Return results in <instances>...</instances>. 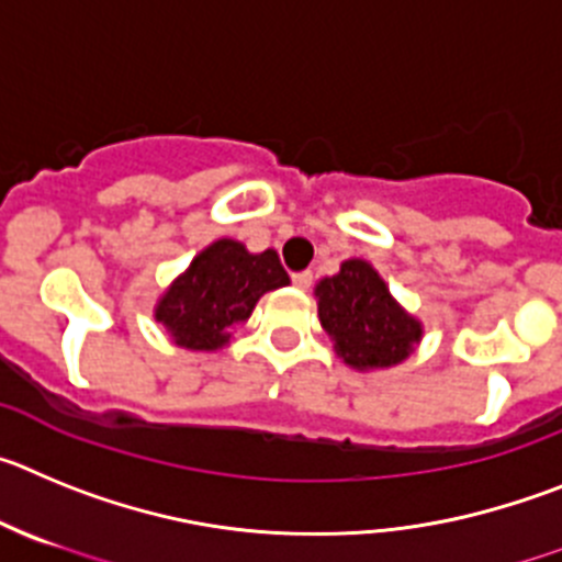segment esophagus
<instances>
[{
  "mask_svg": "<svg viewBox=\"0 0 562 562\" xmlns=\"http://www.w3.org/2000/svg\"><path fill=\"white\" fill-rule=\"evenodd\" d=\"M291 280H293V285L300 288V291H307V288H311V282H313V274H311V271H296Z\"/></svg>",
  "mask_w": 562,
  "mask_h": 562,
  "instance_id": "34e87169",
  "label": "esophagus"
}]
</instances>
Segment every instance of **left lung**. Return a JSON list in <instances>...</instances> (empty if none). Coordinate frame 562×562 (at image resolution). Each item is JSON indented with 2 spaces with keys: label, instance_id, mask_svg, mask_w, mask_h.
I'll return each mask as SVG.
<instances>
[{
  "label": "left lung",
  "instance_id": "1",
  "mask_svg": "<svg viewBox=\"0 0 562 562\" xmlns=\"http://www.w3.org/2000/svg\"><path fill=\"white\" fill-rule=\"evenodd\" d=\"M313 293L333 350L358 372L397 367L423 341V322L394 300L375 266L361 257L344 260L338 274L318 280Z\"/></svg>",
  "mask_w": 562,
  "mask_h": 562
}]
</instances>
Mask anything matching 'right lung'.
Masks as SVG:
<instances>
[{
    "label": "right lung",
    "mask_w": 562,
    "mask_h": 562,
    "mask_svg": "<svg viewBox=\"0 0 562 562\" xmlns=\"http://www.w3.org/2000/svg\"><path fill=\"white\" fill-rule=\"evenodd\" d=\"M288 282L291 277L274 249L255 255L240 240L218 237L161 291L154 318L184 350H224L232 330L249 322L262 293Z\"/></svg>",
    "instance_id": "obj_1"
}]
</instances>
